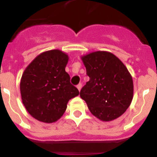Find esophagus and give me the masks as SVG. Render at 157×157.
<instances>
[{"instance_id": "34e87169", "label": "esophagus", "mask_w": 157, "mask_h": 157, "mask_svg": "<svg viewBox=\"0 0 157 157\" xmlns=\"http://www.w3.org/2000/svg\"><path fill=\"white\" fill-rule=\"evenodd\" d=\"M82 86V83H79V84H78V85H77V88H78V91L81 90Z\"/></svg>"}]
</instances>
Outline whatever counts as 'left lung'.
<instances>
[{
	"instance_id": "8db88e82",
	"label": "left lung",
	"mask_w": 157,
	"mask_h": 157,
	"mask_svg": "<svg viewBox=\"0 0 157 157\" xmlns=\"http://www.w3.org/2000/svg\"><path fill=\"white\" fill-rule=\"evenodd\" d=\"M90 77L80 91L89 110L101 121H112L124 113L133 99L134 84L126 66L114 54L97 51L82 56Z\"/></svg>"
}]
</instances>
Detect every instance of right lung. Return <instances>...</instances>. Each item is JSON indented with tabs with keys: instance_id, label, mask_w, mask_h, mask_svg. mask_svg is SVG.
Instances as JSON below:
<instances>
[{
	"instance_id": "obj_1",
	"label": "right lung",
	"mask_w": 157,
	"mask_h": 157,
	"mask_svg": "<svg viewBox=\"0 0 157 157\" xmlns=\"http://www.w3.org/2000/svg\"><path fill=\"white\" fill-rule=\"evenodd\" d=\"M68 56L59 49L44 52L25 69L20 81L22 101L29 114L51 123L63 115L67 104L79 94L65 71Z\"/></svg>"
}]
</instances>
